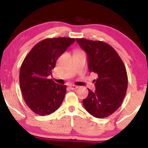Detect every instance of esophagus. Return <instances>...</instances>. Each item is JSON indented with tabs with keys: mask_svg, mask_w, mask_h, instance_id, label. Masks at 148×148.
<instances>
[{
	"mask_svg": "<svg viewBox=\"0 0 148 148\" xmlns=\"http://www.w3.org/2000/svg\"><path fill=\"white\" fill-rule=\"evenodd\" d=\"M78 88V86H75V85H70L69 89H71V90H74V89H77Z\"/></svg>",
	"mask_w": 148,
	"mask_h": 148,
	"instance_id": "esophagus-1",
	"label": "esophagus"
}]
</instances>
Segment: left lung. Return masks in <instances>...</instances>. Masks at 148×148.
<instances>
[{"label":"left lung","mask_w":148,"mask_h":148,"mask_svg":"<svg viewBox=\"0 0 148 148\" xmlns=\"http://www.w3.org/2000/svg\"><path fill=\"white\" fill-rule=\"evenodd\" d=\"M88 56L89 71L96 73L95 91L83 99L86 111L97 118H104L122 104L127 89V74L120 56L110 44L100 41L76 38Z\"/></svg>","instance_id":"8db88e82"}]
</instances>
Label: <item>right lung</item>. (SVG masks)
<instances>
[{"instance_id": "right-lung-1", "label": "right lung", "mask_w": 148, "mask_h": 148, "mask_svg": "<svg viewBox=\"0 0 148 148\" xmlns=\"http://www.w3.org/2000/svg\"><path fill=\"white\" fill-rule=\"evenodd\" d=\"M75 38H46L32 48L22 63L19 74L20 88L28 107L38 115L54 112L63 102L66 86L55 83L51 74L58 58Z\"/></svg>"}]
</instances>
